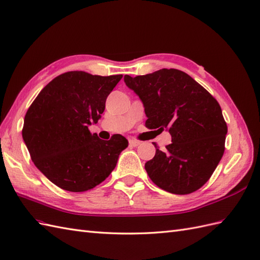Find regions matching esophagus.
Returning a JSON list of instances; mask_svg holds the SVG:
<instances>
[{
    "instance_id": "1",
    "label": "esophagus",
    "mask_w": 260,
    "mask_h": 260,
    "mask_svg": "<svg viewBox=\"0 0 260 260\" xmlns=\"http://www.w3.org/2000/svg\"><path fill=\"white\" fill-rule=\"evenodd\" d=\"M139 144H141V142L137 141V139H134V138L129 139V145L132 146V147H137Z\"/></svg>"
}]
</instances>
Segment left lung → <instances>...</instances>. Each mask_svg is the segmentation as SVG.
Listing matches in <instances>:
<instances>
[{
  "instance_id": "1",
  "label": "left lung",
  "mask_w": 260,
  "mask_h": 260,
  "mask_svg": "<svg viewBox=\"0 0 260 260\" xmlns=\"http://www.w3.org/2000/svg\"><path fill=\"white\" fill-rule=\"evenodd\" d=\"M124 81L143 101L145 126L168 128L172 143L145 164L151 181L174 194H189L208 182L225 150L228 125L218 102L178 69H160Z\"/></svg>"
}]
</instances>
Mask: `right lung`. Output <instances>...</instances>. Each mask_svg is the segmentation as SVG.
<instances>
[{
    "label": "right lung",
    "mask_w": 260,
    "mask_h": 260,
    "mask_svg": "<svg viewBox=\"0 0 260 260\" xmlns=\"http://www.w3.org/2000/svg\"><path fill=\"white\" fill-rule=\"evenodd\" d=\"M122 78L64 72L39 92L26 112L22 135L31 160L57 187L88 191L114 170L128 141L119 134L103 141L91 134L89 125L98 123L106 98Z\"/></svg>",
    "instance_id": "1"
}]
</instances>
